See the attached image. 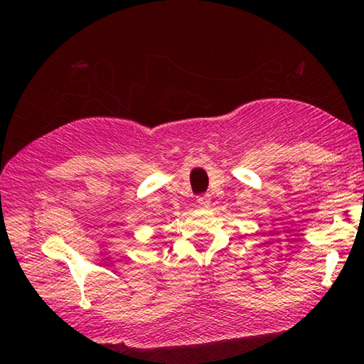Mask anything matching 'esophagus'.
Returning <instances> with one entry per match:
<instances>
[{"instance_id":"1","label":"esophagus","mask_w":364,"mask_h":364,"mask_svg":"<svg viewBox=\"0 0 364 364\" xmlns=\"http://www.w3.org/2000/svg\"><path fill=\"white\" fill-rule=\"evenodd\" d=\"M198 204L203 205V207H207L210 204V194H199L198 196Z\"/></svg>"}]
</instances>
